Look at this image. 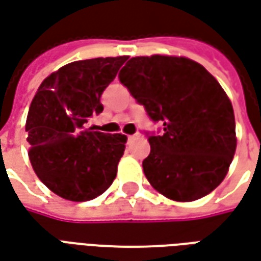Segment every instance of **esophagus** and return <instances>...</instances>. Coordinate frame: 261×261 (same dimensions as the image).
I'll return each instance as SVG.
<instances>
[{"label":"esophagus","instance_id":"34e87169","mask_svg":"<svg viewBox=\"0 0 261 261\" xmlns=\"http://www.w3.org/2000/svg\"><path fill=\"white\" fill-rule=\"evenodd\" d=\"M134 138H137V134H133V136H128V141H131V140H134Z\"/></svg>","mask_w":261,"mask_h":261}]
</instances>
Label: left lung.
Listing matches in <instances>:
<instances>
[{"label": "left lung", "instance_id": "obj_1", "mask_svg": "<svg viewBox=\"0 0 261 261\" xmlns=\"http://www.w3.org/2000/svg\"><path fill=\"white\" fill-rule=\"evenodd\" d=\"M120 82L149 119L151 152L142 161L151 186L175 201H194L221 185L236 149L235 114L218 81L186 57H133Z\"/></svg>", "mask_w": 261, "mask_h": 261}]
</instances>
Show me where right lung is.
Masks as SVG:
<instances>
[{"mask_svg":"<svg viewBox=\"0 0 261 261\" xmlns=\"http://www.w3.org/2000/svg\"><path fill=\"white\" fill-rule=\"evenodd\" d=\"M127 56L74 61L39 86L26 119L29 159L43 185L69 201H88L108 190L117 175L127 137L85 124L103 112V91Z\"/></svg>","mask_w":261,"mask_h":261,"instance_id":"right-lung-1","label":"right lung"}]
</instances>
